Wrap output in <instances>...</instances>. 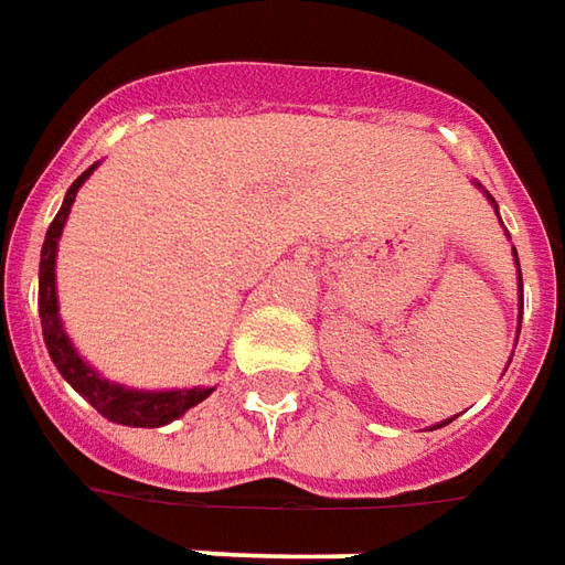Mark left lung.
I'll list each match as a JSON object with an SVG mask.
<instances>
[{
	"label": "left lung",
	"mask_w": 565,
	"mask_h": 565,
	"mask_svg": "<svg viewBox=\"0 0 565 565\" xmlns=\"http://www.w3.org/2000/svg\"><path fill=\"white\" fill-rule=\"evenodd\" d=\"M490 199V196H487ZM493 202V199H490ZM493 209H497V202H493ZM514 259H518V254H514ZM518 284H521V308H523V281H521V269H518ZM518 332H521V323H518ZM448 424V420H445ZM445 424H438V426H445Z\"/></svg>",
	"instance_id": "1"
}]
</instances>
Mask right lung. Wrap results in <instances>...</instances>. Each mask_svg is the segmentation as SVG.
<instances>
[{"label":"right lung","mask_w":565,"mask_h":565,"mask_svg":"<svg viewBox=\"0 0 565 565\" xmlns=\"http://www.w3.org/2000/svg\"><path fill=\"white\" fill-rule=\"evenodd\" d=\"M99 162H93L87 172L81 174L75 184L66 190L63 199V209L56 211L54 223L47 226L42 245V263H39V318H42V332L44 344H47V354L54 360V366L60 369V375L75 387V391L87 399V403L108 420L124 426H166L184 415L186 408L199 405L205 396H211L214 387H193V391H129L124 384H111L105 381L99 372H93L78 351L68 342L66 330H63V320H60V306H56V245H60V235L66 226L68 211L72 202L78 196V186L90 178V172Z\"/></svg>","instance_id":"obj_1"}]
</instances>
